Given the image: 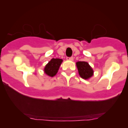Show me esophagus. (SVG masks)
<instances>
[{
    "instance_id": "1",
    "label": "esophagus",
    "mask_w": 128,
    "mask_h": 128,
    "mask_svg": "<svg viewBox=\"0 0 128 128\" xmlns=\"http://www.w3.org/2000/svg\"><path fill=\"white\" fill-rule=\"evenodd\" d=\"M67 60H73V56H70V57H67Z\"/></svg>"
}]
</instances>
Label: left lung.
<instances>
[{"label": "left lung", "mask_w": 128, "mask_h": 128, "mask_svg": "<svg viewBox=\"0 0 128 128\" xmlns=\"http://www.w3.org/2000/svg\"><path fill=\"white\" fill-rule=\"evenodd\" d=\"M76 65L80 77L84 79H88L93 76V69L88 62L84 61H80L76 63Z\"/></svg>", "instance_id": "left-lung-1"}]
</instances>
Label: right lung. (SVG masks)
I'll return each instance as SVG.
<instances>
[{
    "mask_svg": "<svg viewBox=\"0 0 128 128\" xmlns=\"http://www.w3.org/2000/svg\"><path fill=\"white\" fill-rule=\"evenodd\" d=\"M62 60L60 58H52L44 68V73L50 76H55L58 72Z\"/></svg>",
    "mask_w": 128,
    "mask_h": 128,
    "instance_id": "add662e5",
    "label": "right lung"
}]
</instances>
